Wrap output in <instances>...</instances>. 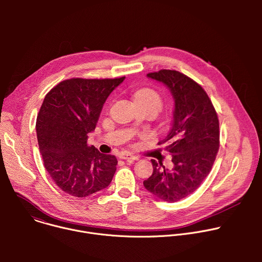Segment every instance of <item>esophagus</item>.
<instances>
[{"label": "esophagus", "instance_id": "obj_1", "mask_svg": "<svg viewBox=\"0 0 262 262\" xmlns=\"http://www.w3.org/2000/svg\"><path fill=\"white\" fill-rule=\"evenodd\" d=\"M119 158L122 159V160H125L127 162H133V161H137L138 160L137 157H135V156L130 155V154H121Z\"/></svg>", "mask_w": 262, "mask_h": 262}]
</instances>
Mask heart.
<instances>
[{"instance_id": "heart-1", "label": "heart", "mask_w": 262, "mask_h": 262, "mask_svg": "<svg viewBox=\"0 0 262 262\" xmlns=\"http://www.w3.org/2000/svg\"><path fill=\"white\" fill-rule=\"evenodd\" d=\"M134 98L138 104H148L154 106L158 112L163 107V98L162 96L154 89L143 88L138 90Z\"/></svg>"}]
</instances>
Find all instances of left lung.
<instances>
[{
  "label": "left lung",
  "instance_id": "1",
  "mask_svg": "<svg viewBox=\"0 0 262 262\" xmlns=\"http://www.w3.org/2000/svg\"><path fill=\"white\" fill-rule=\"evenodd\" d=\"M147 77L164 83L175 100L171 130L159 142L167 145L174 167L151 160L152 175L143 184L159 199L176 202L195 192L211 171L220 147L219 118L205 90L185 74L161 69Z\"/></svg>",
  "mask_w": 262,
  "mask_h": 262
}]
</instances>
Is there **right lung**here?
<instances>
[{
  "instance_id": "1",
  "label": "right lung",
  "mask_w": 262,
  "mask_h": 262,
  "mask_svg": "<svg viewBox=\"0 0 262 262\" xmlns=\"http://www.w3.org/2000/svg\"><path fill=\"white\" fill-rule=\"evenodd\" d=\"M125 77L72 78L46 95L36 120L43 165L57 186L73 197H87L105 189L116 171L115 156L89 146L102 105Z\"/></svg>"
}]
</instances>
